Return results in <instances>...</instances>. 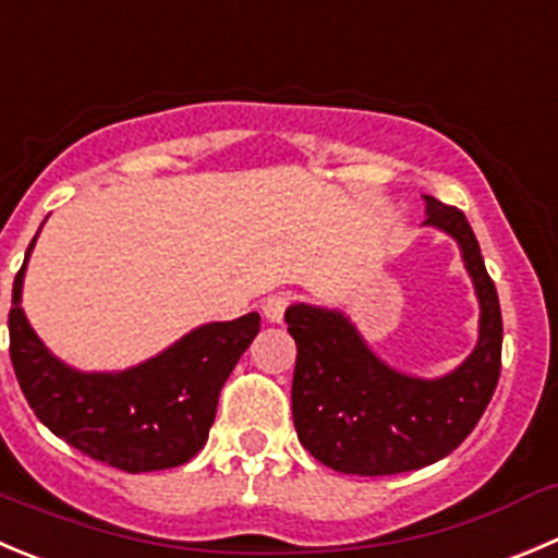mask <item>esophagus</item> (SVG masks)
<instances>
[{
	"mask_svg": "<svg viewBox=\"0 0 558 558\" xmlns=\"http://www.w3.org/2000/svg\"><path fill=\"white\" fill-rule=\"evenodd\" d=\"M289 305H291V296L289 294L267 296V302H264V316H267L272 324L283 322V313L289 311Z\"/></svg>",
	"mask_w": 558,
	"mask_h": 558,
	"instance_id": "34e87169",
	"label": "esophagus"
}]
</instances>
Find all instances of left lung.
Here are the masks:
<instances>
[{
	"label": "left lung",
	"instance_id": "obj_1",
	"mask_svg": "<svg viewBox=\"0 0 558 558\" xmlns=\"http://www.w3.org/2000/svg\"><path fill=\"white\" fill-rule=\"evenodd\" d=\"M425 223L461 245L480 296V343L450 376H403L384 365L338 311L291 305L296 343L291 414L302 447L324 466L360 477L414 472L450 456L480 423L501 373V307L480 242L458 207L425 196Z\"/></svg>",
	"mask_w": 558,
	"mask_h": 558
}]
</instances>
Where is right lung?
Wrapping results in <instances>:
<instances>
[{"instance_id": "obj_1", "label": "right lung", "mask_w": 558, "mask_h": 558, "mask_svg": "<svg viewBox=\"0 0 558 558\" xmlns=\"http://www.w3.org/2000/svg\"><path fill=\"white\" fill-rule=\"evenodd\" d=\"M32 245L35 240L29 251ZM24 269L26 258L13 280L10 360L37 420L92 461L130 474L191 461L207 441L226 378L258 335V313L193 329L130 371L78 373L62 365L26 322Z\"/></svg>"}]
</instances>
